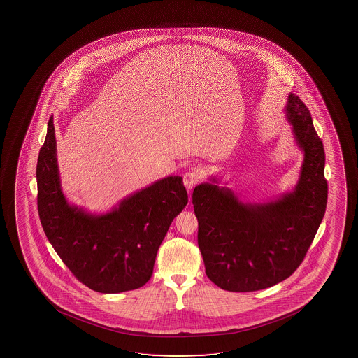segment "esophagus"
<instances>
[{
  "mask_svg": "<svg viewBox=\"0 0 358 358\" xmlns=\"http://www.w3.org/2000/svg\"><path fill=\"white\" fill-rule=\"evenodd\" d=\"M199 180H201V177L198 175V172L189 171L187 172L185 177H183V183H185L187 189H193L198 185Z\"/></svg>",
  "mask_w": 358,
  "mask_h": 358,
  "instance_id": "34e87169",
  "label": "esophagus"
}]
</instances>
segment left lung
Instances as JSON below:
<instances>
[{
	"instance_id": "1",
	"label": "left lung",
	"mask_w": 358,
	"mask_h": 358,
	"mask_svg": "<svg viewBox=\"0 0 358 358\" xmlns=\"http://www.w3.org/2000/svg\"><path fill=\"white\" fill-rule=\"evenodd\" d=\"M284 110L303 154L292 191L270 201H248L220 186L217 176L193 191L206 276L226 291H258L287 279L302 263L323 220L328 199L323 143L297 95L289 93Z\"/></svg>"
}]
</instances>
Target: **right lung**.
<instances>
[{
    "mask_svg": "<svg viewBox=\"0 0 358 358\" xmlns=\"http://www.w3.org/2000/svg\"><path fill=\"white\" fill-rule=\"evenodd\" d=\"M36 181L48 240L72 274L101 294L147 284L172 220L188 203L182 177L172 175L123 198L106 213L69 203L59 176L52 116L38 157Z\"/></svg>",
    "mask_w": 358,
    "mask_h": 358,
    "instance_id": "add662e5",
    "label": "right lung"
}]
</instances>
